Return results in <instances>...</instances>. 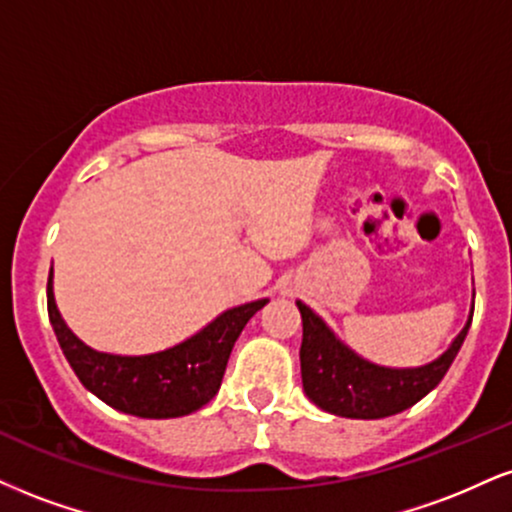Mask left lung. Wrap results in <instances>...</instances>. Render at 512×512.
Listing matches in <instances>:
<instances>
[{
	"label": "left lung",
	"instance_id": "obj_1",
	"mask_svg": "<svg viewBox=\"0 0 512 512\" xmlns=\"http://www.w3.org/2000/svg\"><path fill=\"white\" fill-rule=\"evenodd\" d=\"M298 310L303 317L300 374L307 398L331 415L353 420H379L396 415L427 396L446 377L472 324L470 315L465 329L439 360L417 369H386L362 360L336 341L329 326L310 307L298 303Z\"/></svg>",
	"mask_w": 512,
	"mask_h": 512
}]
</instances>
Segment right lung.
Returning <instances> with one entry per match:
<instances>
[{
	"label": "right lung",
	"instance_id": "obj_1",
	"mask_svg": "<svg viewBox=\"0 0 512 512\" xmlns=\"http://www.w3.org/2000/svg\"><path fill=\"white\" fill-rule=\"evenodd\" d=\"M267 300L233 307L181 346L143 357L95 353L71 334L61 319L47 279V312L54 334L80 384L112 408L135 417L166 420L200 410L224 379L233 343Z\"/></svg>",
	"mask_w": 512,
	"mask_h": 512
}]
</instances>
